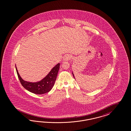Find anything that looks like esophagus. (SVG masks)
Returning <instances> with one entry per match:
<instances>
[{
    "instance_id": "esophagus-1",
    "label": "esophagus",
    "mask_w": 131,
    "mask_h": 131,
    "mask_svg": "<svg viewBox=\"0 0 131 131\" xmlns=\"http://www.w3.org/2000/svg\"><path fill=\"white\" fill-rule=\"evenodd\" d=\"M71 58V56L67 55L64 56V60H70Z\"/></svg>"
}]
</instances>
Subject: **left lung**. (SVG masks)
<instances>
[{"mask_svg":"<svg viewBox=\"0 0 131 131\" xmlns=\"http://www.w3.org/2000/svg\"><path fill=\"white\" fill-rule=\"evenodd\" d=\"M72 75L73 76V77H74V75H73V72H72Z\"/></svg>","mask_w":131,"mask_h":131,"instance_id":"left-lung-1","label":"left lung"}]
</instances>
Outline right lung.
<instances>
[{
	"label": "right lung",
	"instance_id": "obj_1",
	"mask_svg": "<svg viewBox=\"0 0 131 131\" xmlns=\"http://www.w3.org/2000/svg\"><path fill=\"white\" fill-rule=\"evenodd\" d=\"M60 63L57 64L44 79L36 83H30L24 81L19 75L16 65L15 67L18 78L24 88L34 94H43L50 91L54 86L60 69Z\"/></svg>",
	"mask_w": 131,
	"mask_h": 131
}]
</instances>
